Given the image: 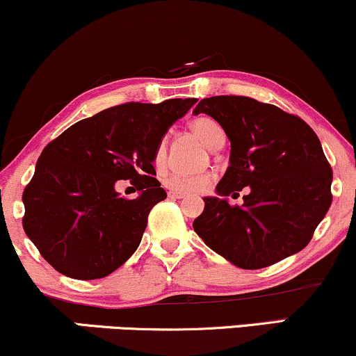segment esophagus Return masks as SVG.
Returning a JSON list of instances; mask_svg holds the SVG:
<instances>
[{
    "instance_id": "esophagus-1",
    "label": "esophagus",
    "mask_w": 356,
    "mask_h": 356,
    "mask_svg": "<svg viewBox=\"0 0 356 356\" xmlns=\"http://www.w3.org/2000/svg\"><path fill=\"white\" fill-rule=\"evenodd\" d=\"M168 196L170 198H173V200H181V198H185V193H181V191H168Z\"/></svg>"
}]
</instances>
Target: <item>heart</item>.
<instances>
[{
  "mask_svg": "<svg viewBox=\"0 0 356 356\" xmlns=\"http://www.w3.org/2000/svg\"><path fill=\"white\" fill-rule=\"evenodd\" d=\"M190 129L193 134L198 137L208 148H213L218 138L225 137L222 129L218 122H214L209 117H198L191 122ZM166 156V143L161 140L155 150V165L161 166ZM213 181V177L209 173H173L165 179V185L171 190L183 191V193H196L204 190L209 183Z\"/></svg>",
  "mask_w": 356,
  "mask_h": 356,
  "instance_id": "1",
  "label": "heart"
}]
</instances>
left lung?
I'll return each instance as SVG.
<instances>
[{
    "mask_svg": "<svg viewBox=\"0 0 356 356\" xmlns=\"http://www.w3.org/2000/svg\"><path fill=\"white\" fill-rule=\"evenodd\" d=\"M195 115L213 117L231 142L229 166L206 196L193 229L241 269H262L297 254L332 204L330 163L304 120L239 95L203 99ZM248 188L241 207L225 198Z\"/></svg>",
    "mask_w": 356,
    "mask_h": 356,
    "instance_id": "left-lung-1",
    "label": "left lung"
}]
</instances>
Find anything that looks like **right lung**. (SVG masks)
<instances>
[{"instance_id": "add662e5", "label": "right lung", "mask_w": 356, "mask_h": 356, "mask_svg": "<svg viewBox=\"0 0 356 356\" xmlns=\"http://www.w3.org/2000/svg\"><path fill=\"white\" fill-rule=\"evenodd\" d=\"M196 99L129 102L84 118L47 145L23 193V227L41 256L72 279H102L137 251L152 208L166 198L155 150ZM118 179L138 186L122 199Z\"/></svg>"}]
</instances>
